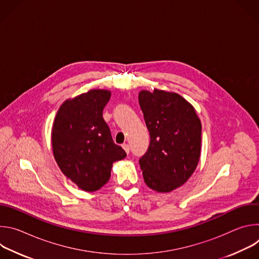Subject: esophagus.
<instances>
[{"instance_id":"esophagus-1","label":"esophagus","mask_w":259,"mask_h":259,"mask_svg":"<svg viewBox=\"0 0 259 259\" xmlns=\"http://www.w3.org/2000/svg\"><path fill=\"white\" fill-rule=\"evenodd\" d=\"M123 146V149H124V151L127 153V154H129L130 153V146H129V144H123L122 145Z\"/></svg>"}]
</instances>
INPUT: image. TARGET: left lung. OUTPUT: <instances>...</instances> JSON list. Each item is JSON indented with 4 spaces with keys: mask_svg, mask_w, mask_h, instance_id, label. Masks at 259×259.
I'll return each instance as SVG.
<instances>
[{
    "mask_svg": "<svg viewBox=\"0 0 259 259\" xmlns=\"http://www.w3.org/2000/svg\"><path fill=\"white\" fill-rule=\"evenodd\" d=\"M138 101L151 135L149 150L139 160L144 182L153 191L170 193L186 183L198 166L200 118L175 92L141 90Z\"/></svg>",
    "mask_w": 259,
    "mask_h": 259,
    "instance_id": "1",
    "label": "left lung"
}]
</instances>
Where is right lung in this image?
Masks as SVG:
<instances>
[{"mask_svg":"<svg viewBox=\"0 0 259 259\" xmlns=\"http://www.w3.org/2000/svg\"><path fill=\"white\" fill-rule=\"evenodd\" d=\"M110 91L91 89L66 99L51 131L54 159L61 172L85 191L95 192L108 181L114 162L126 157L102 118Z\"/></svg>","mask_w":259,"mask_h":259,"instance_id":"add662e5","label":"right lung"}]
</instances>
